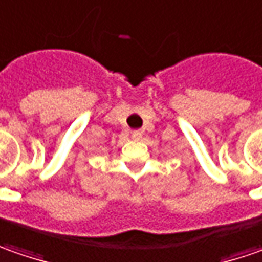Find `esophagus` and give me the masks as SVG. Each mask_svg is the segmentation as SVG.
<instances>
[{
	"label": "esophagus",
	"instance_id": "1",
	"mask_svg": "<svg viewBox=\"0 0 262 262\" xmlns=\"http://www.w3.org/2000/svg\"><path fill=\"white\" fill-rule=\"evenodd\" d=\"M132 138H133L135 140H139L140 138H142V132H140V130L132 132Z\"/></svg>",
	"mask_w": 262,
	"mask_h": 262
}]
</instances>
